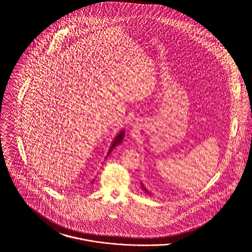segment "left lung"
<instances>
[{
  "instance_id": "1",
  "label": "left lung",
  "mask_w": 252,
  "mask_h": 252,
  "mask_svg": "<svg viewBox=\"0 0 252 252\" xmlns=\"http://www.w3.org/2000/svg\"><path fill=\"white\" fill-rule=\"evenodd\" d=\"M142 187H143V188H144V191H145V192H148V191H147V190H146V189H145V188H144V186H143V184H142ZM148 193H149V192H148Z\"/></svg>"
}]
</instances>
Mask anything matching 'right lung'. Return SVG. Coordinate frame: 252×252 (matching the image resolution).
Instances as JSON below:
<instances>
[{"label": "right lung", "mask_w": 252, "mask_h": 252, "mask_svg": "<svg viewBox=\"0 0 252 252\" xmlns=\"http://www.w3.org/2000/svg\"><path fill=\"white\" fill-rule=\"evenodd\" d=\"M124 136H125V132L122 131L116 136V138H115V140L113 141V143L111 144V146H110V148H109V151H108V155H109V153L113 150V148L117 145V144H120L122 143V141H123V139H124Z\"/></svg>", "instance_id": "obj_1"}]
</instances>
